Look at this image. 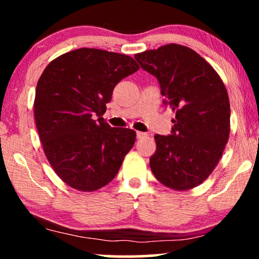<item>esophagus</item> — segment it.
Returning <instances> with one entry per match:
<instances>
[{
    "label": "esophagus",
    "instance_id": "1",
    "mask_svg": "<svg viewBox=\"0 0 259 259\" xmlns=\"http://www.w3.org/2000/svg\"><path fill=\"white\" fill-rule=\"evenodd\" d=\"M146 137H147V133L137 132V138H138V139H143V138H146Z\"/></svg>",
    "mask_w": 259,
    "mask_h": 259
}]
</instances>
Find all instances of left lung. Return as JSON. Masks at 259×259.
Wrapping results in <instances>:
<instances>
[{"instance_id":"left-lung-1","label":"left lung","mask_w":259,"mask_h":259,"mask_svg":"<svg viewBox=\"0 0 259 259\" xmlns=\"http://www.w3.org/2000/svg\"><path fill=\"white\" fill-rule=\"evenodd\" d=\"M134 59L157 77L164 104L176 113L171 134L154 137L152 172L169 189H193L211 175L228 143L230 101L224 83L210 63L185 46L166 45Z\"/></svg>"}]
</instances>
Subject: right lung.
Wrapping results in <instances>:
<instances>
[{"label": "right lung", "mask_w": 259, "mask_h": 259, "mask_svg": "<svg viewBox=\"0 0 259 259\" xmlns=\"http://www.w3.org/2000/svg\"><path fill=\"white\" fill-rule=\"evenodd\" d=\"M138 69L128 55L80 48L53 60L38 79V136L53 169L73 189L107 185L136 143L133 130L111 127L102 115L116 83Z\"/></svg>", "instance_id": "1"}]
</instances>
